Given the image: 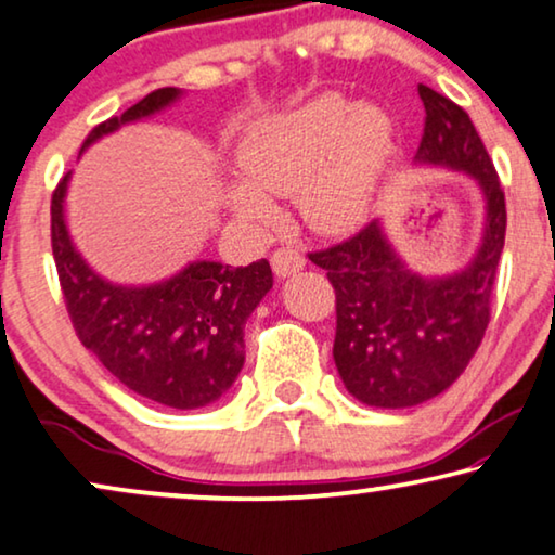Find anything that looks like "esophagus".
Masks as SVG:
<instances>
[{
  "label": "esophagus",
  "instance_id": "esophagus-1",
  "mask_svg": "<svg viewBox=\"0 0 555 555\" xmlns=\"http://www.w3.org/2000/svg\"><path fill=\"white\" fill-rule=\"evenodd\" d=\"M271 267H274V274L279 279H286L307 267V259H304V254L299 251V248L281 246V248H276L274 256H271Z\"/></svg>",
  "mask_w": 555,
  "mask_h": 555
}]
</instances>
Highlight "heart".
I'll list each match as a JSON object with an SVG mask.
<instances>
[{"instance_id":"1","label":"heart","mask_w":555,"mask_h":555,"mask_svg":"<svg viewBox=\"0 0 555 555\" xmlns=\"http://www.w3.org/2000/svg\"><path fill=\"white\" fill-rule=\"evenodd\" d=\"M395 147L392 122L372 105L324 92L294 111L269 115L244 132L238 163L246 178L229 201L256 223L276 221L274 196H294L311 229H354L370 214Z\"/></svg>"}]
</instances>
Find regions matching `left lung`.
Instances as JSON below:
<instances>
[{
  "label": "left lung",
  "instance_id": "left-lung-1",
  "mask_svg": "<svg viewBox=\"0 0 555 555\" xmlns=\"http://www.w3.org/2000/svg\"><path fill=\"white\" fill-rule=\"evenodd\" d=\"M417 166L467 173L486 201L478 251L444 276L412 271L374 218L357 236L309 254L337 294L334 364L347 392L370 408H415L444 392L478 352L490 322V296L505 244V196L473 120L427 85Z\"/></svg>",
  "mask_w": 555,
  "mask_h": 555
}]
</instances>
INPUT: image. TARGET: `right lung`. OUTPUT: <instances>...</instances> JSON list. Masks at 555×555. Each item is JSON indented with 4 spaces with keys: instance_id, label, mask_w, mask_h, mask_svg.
<instances>
[{
    "instance_id": "obj_1",
    "label": "right lung",
    "mask_w": 555,
    "mask_h": 555,
    "mask_svg": "<svg viewBox=\"0 0 555 555\" xmlns=\"http://www.w3.org/2000/svg\"><path fill=\"white\" fill-rule=\"evenodd\" d=\"M160 88L120 118L92 128L90 147L122 125L151 118L181 100ZM69 176L52 193V254L77 337L132 392L173 410L221 400L244 366V326L274 286L267 259L233 269L193 261L158 284L125 286L100 276L77 251L65 221Z\"/></svg>"
}]
</instances>
